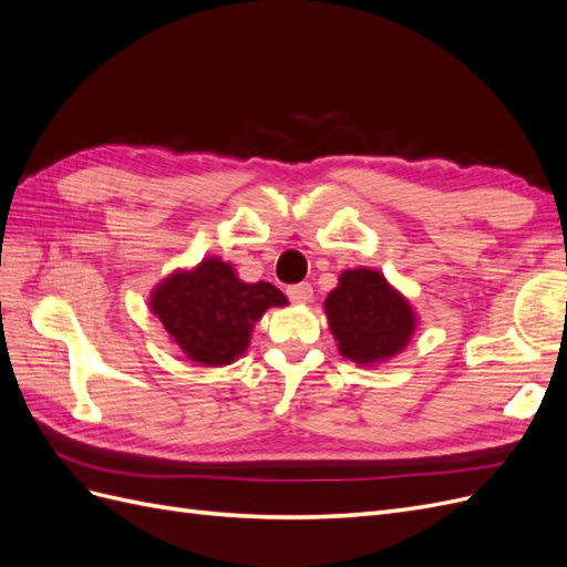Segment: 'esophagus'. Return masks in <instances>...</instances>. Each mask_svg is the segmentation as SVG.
<instances>
[{
  "label": "esophagus",
  "instance_id": "1",
  "mask_svg": "<svg viewBox=\"0 0 567 567\" xmlns=\"http://www.w3.org/2000/svg\"><path fill=\"white\" fill-rule=\"evenodd\" d=\"M286 296H288L290 302L307 305V302H312L315 290H312L310 284H296V286H288V288H286Z\"/></svg>",
  "mask_w": 567,
  "mask_h": 567
}]
</instances>
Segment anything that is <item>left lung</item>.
<instances>
[{
    "instance_id": "8db88e82",
    "label": "left lung",
    "mask_w": 567,
    "mask_h": 567,
    "mask_svg": "<svg viewBox=\"0 0 567 567\" xmlns=\"http://www.w3.org/2000/svg\"><path fill=\"white\" fill-rule=\"evenodd\" d=\"M340 354L373 367L400 354L416 331V312L381 271L346 269L323 302Z\"/></svg>"
}]
</instances>
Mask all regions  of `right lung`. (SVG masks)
<instances>
[{
    "mask_svg": "<svg viewBox=\"0 0 567 567\" xmlns=\"http://www.w3.org/2000/svg\"><path fill=\"white\" fill-rule=\"evenodd\" d=\"M288 305L269 281L246 284L229 262L205 257L192 271H175L151 293V312L175 346L203 367L236 362L250 342L255 321L269 307Z\"/></svg>",
    "mask_w": 567,
    "mask_h": 567,
    "instance_id": "obj_1",
    "label": "right lung"
}]
</instances>
